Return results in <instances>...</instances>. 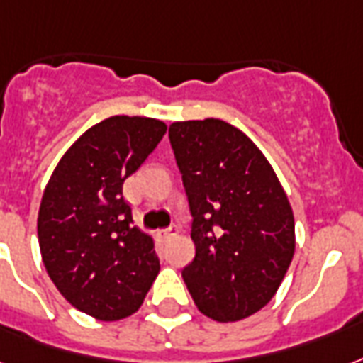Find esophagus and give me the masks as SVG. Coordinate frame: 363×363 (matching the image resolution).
<instances>
[{
    "instance_id": "obj_1",
    "label": "esophagus",
    "mask_w": 363,
    "mask_h": 363,
    "mask_svg": "<svg viewBox=\"0 0 363 363\" xmlns=\"http://www.w3.org/2000/svg\"><path fill=\"white\" fill-rule=\"evenodd\" d=\"M177 232H179L177 226H169V228H163V230L157 232V236L162 238L163 242H167V240H171L173 236H177Z\"/></svg>"
}]
</instances>
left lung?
<instances>
[{"instance_id": "obj_1", "label": "left lung", "mask_w": 363, "mask_h": 363, "mask_svg": "<svg viewBox=\"0 0 363 363\" xmlns=\"http://www.w3.org/2000/svg\"><path fill=\"white\" fill-rule=\"evenodd\" d=\"M169 140L192 215L188 291L211 320L251 316L278 291L295 253L286 192L262 152L226 121H175Z\"/></svg>"}]
</instances>
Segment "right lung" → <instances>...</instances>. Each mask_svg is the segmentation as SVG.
I'll return each mask as SVG.
<instances>
[{
    "label": "right lung",
    "instance_id": "1",
    "mask_svg": "<svg viewBox=\"0 0 363 363\" xmlns=\"http://www.w3.org/2000/svg\"><path fill=\"white\" fill-rule=\"evenodd\" d=\"M165 131L163 121L138 116L96 123L68 148L41 198L47 274L72 306L102 322L137 312L160 272L152 238L133 226L123 181Z\"/></svg>",
    "mask_w": 363,
    "mask_h": 363
}]
</instances>
